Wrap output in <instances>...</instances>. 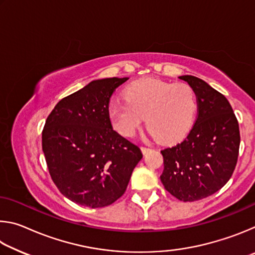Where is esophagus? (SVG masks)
Wrapping results in <instances>:
<instances>
[{
	"label": "esophagus",
	"mask_w": 255,
	"mask_h": 255,
	"mask_svg": "<svg viewBox=\"0 0 255 255\" xmlns=\"http://www.w3.org/2000/svg\"><path fill=\"white\" fill-rule=\"evenodd\" d=\"M150 148H148V147H145V146H143V147H141V152H143V154H146L148 152Z\"/></svg>",
	"instance_id": "1"
}]
</instances>
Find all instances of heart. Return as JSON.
Returning <instances> with one entry per match:
<instances>
[{
	"instance_id": "obj_1",
	"label": "heart",
	"mask_w": 255,
	"mask_h": 255,
	"mask_svg": "<svg viewBox=\"0 0 255 255\" xmlns=\"http://www.w3.org/2000/svg\"><path fill=\"white\" fill-rule=\"evenodd\" d=\"M124 94L126 101L109 106V118L126 137L135 135L145 117L150 135L164 143L179 140L195 123L197 97L188 84L146 79L128 85Z\"/></svg>"
}]
</instances>
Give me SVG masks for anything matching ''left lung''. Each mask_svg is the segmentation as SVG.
I'll return each instance as SVG.
<instances>
[{
	"label": "left lung",
	"instance_id": "obj_1",
	"mask_svg": "<svg viewBox=\"0 0 255 255\" xmlns=\"http://www.w3.org/2000/svg\"><path fill=\"white\" fill-rule=\"evenodd\" d=\"M198 99V116L188 136L173 147L161 150V181L181 201L211 196L234 172L240 148L239 123L227 99L192 75L179 76Z\"/></svg>",
	"mask_w": 255,
	"mask_h": 255
}]
</instances>
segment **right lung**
<instances>
[{"label":"right lung","instance_id":"obj_1","mask_svg":"<svg viewBox=\"0 0 255 255\" xmlns=\"http://www.w3.org/2000/svg\"><path fill=\"white\" fill-rule=\"evenodd\" d=\"M128 77L94 80L60 100L46 120L42 152L63 196L77 205L101 208L122 197L140 148L112 128L109 101Z\"/></svg>","mask_w":255,"mask_h":255}]
</instances>
